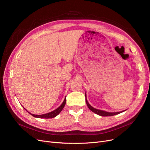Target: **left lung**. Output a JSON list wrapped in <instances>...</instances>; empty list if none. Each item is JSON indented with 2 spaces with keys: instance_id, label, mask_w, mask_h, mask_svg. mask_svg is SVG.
I'll use <instances>...</instances> for the list:
<instances>
[{
  "instance_id": "1",
  "label": "left lung",
  "mask_w": 150,
  "mask_h": 150,
  "mask_svg": "<svg viewBox=\"0 0 150 150\" xmlns=\"http://www.w3.org/2000/svg\"><path fill=\"white\" fill-rule=\"evenodd\" d=\"M86 96V95H85ZM86 104H87L88 105V107L89 108V109L91 110V111H92L93 112L96 113L99 115H101V116H103V117H107V116H112V115H117V114H119L121 112H123L124 111H125L126 110H125V111H120V112H106V111H102V110H100V109H97L96 108H93L92 106H91L89 103H88V100H86Z\"/></svg>"
}]
</instances>
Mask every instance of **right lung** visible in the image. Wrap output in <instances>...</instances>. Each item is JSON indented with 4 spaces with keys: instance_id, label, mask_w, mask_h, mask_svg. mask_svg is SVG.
<instances>
[{
    "instance_id": "1",
    "label": "right lung",
    "mask_w": 150,
    "mask_h": 150,
    "mask_svg": "<svg viewBox=\"0 0 150 150\" xmlns=\"http://www.w3.org/2000/svg\"><path fill=\"white\" fill-rule=\"evenodd\" d=\"M66 98H65L64 101L62 102V103L61 104V105L57 109L54 110V111L50 112H49L47 114H42V115H35V114H31L30 112H29L28 111H27V110L26 111L29 113L31 115H33V117H36V118H41V119H52V118H53V117H55L57 115H58L60 112L62 110V109L64 108L65 105H66Z\"/></svg>"
}]
</instances>
